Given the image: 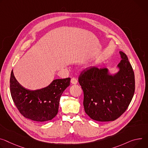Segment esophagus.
Masks as SVG:
<instances>
[{
    "label": "esophagus",
    "mask_w": 148,
    "mask_h": 148,
    "mask_svg": "<svg viewBox=\"0 0 148 148\" xmlns=\"http://www.w3.org/2000/svg\"><path fill=\"white\" fill-rule=\"evenodd\" d=\"M71 83L73 84H76L77 83V79L75 78V77H73L71 78Z\"/></svg>",
    "instance_id": "esophagus-1"
}]
</instances>
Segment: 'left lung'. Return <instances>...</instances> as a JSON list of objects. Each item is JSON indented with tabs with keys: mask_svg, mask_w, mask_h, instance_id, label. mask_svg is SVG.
<instances>
[{
	"mask_svg": "<svg viewBox=\"0 0 148 148\" xmlns=\"http://www.w3.org/2000/svg\"><path fill=\"white\" fill-rule=\"evenodd\" d=\"M119 71L110 75L106 68L84 69L78 77L84 92L86 114L99 122L114 121L127 109L135 90V74L127 56L120 52Z\"/></svg>",
	"mask_w": 148,
	"mask_h": 148,
	"instance_id": "left-lung-1",
	"label": "left lung"
}]
</instances>
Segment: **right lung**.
<instances>
[{"mask_svg": "<svg viewBox=\"0 0 148 148\" xmlns=\"http://www.w3.org/2000/svg\"><path fill=\"white\" fill-rule=\"evenodd\" d=\"M70 84V78L56 79L45 88L30 90L18 82L12 70L10 91L13 102L23 116L42 122L52 120L57 115L60 97Z\"/></svg>", "mask_w": 148, "mask_h": 148, "instance_id": "1", "label": "right lung"}]
</instances>
